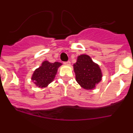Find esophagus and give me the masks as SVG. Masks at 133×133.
I'll list each match as a JSON object with an SVG mask.
<instances>
[{
    "instance_id": "34e87169",
    "label": "esophagus",
    "mask_w": 133,
    "mask_h": 133,
    "mask_svg": "<svg viewBox=\"0 0 133 133\" xmlns=\"http://www.w3.org/2000/svg\"><path fill=\"white\" fill-rule=\"evenodd\" d=\"M64 65H70L71 62H69V61H68V62H64Z\"/></svg>"
}]
</instances>
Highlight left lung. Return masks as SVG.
Here are the masks:
<instances>
[{"mask_svg": "<svg viewBox=\"0 0 133 133\" xmlns=\"http://www.w3.org/2000/svg\"><path fill=\"white\" fill-rule=\"evenodd\" d=\"M75 79L86 90H93L102 81V72L98 64L94 62L89 56L81 54L74 64Z\"/></svg>", "mask_w": 133, "mask_h": 133, "instance_id": "1", "label": "left lung"}]
</instances>
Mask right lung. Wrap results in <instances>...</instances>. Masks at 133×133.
Returning a JSON list of instances; mask_svg holds the SVG:
<instances>
[{
    "label": "right lung",
    "instance_id": "add662e5",
    "mask_svg": "<svg viewBox=\"0 0 133 133\" xmlns=\"http://www.w3.org/2000/svg\"><path fill=\"white\" fill-rule=\"evenodd\" d=\"M62 65V63L58 62L51 63L47 60L44 61L41 65L34 71L31 76L32 81L38 87H46L54 81L58 68Z\"/></svg>",
    "mask_w": 133,
    "mask_h": 133
}]
</instances>
